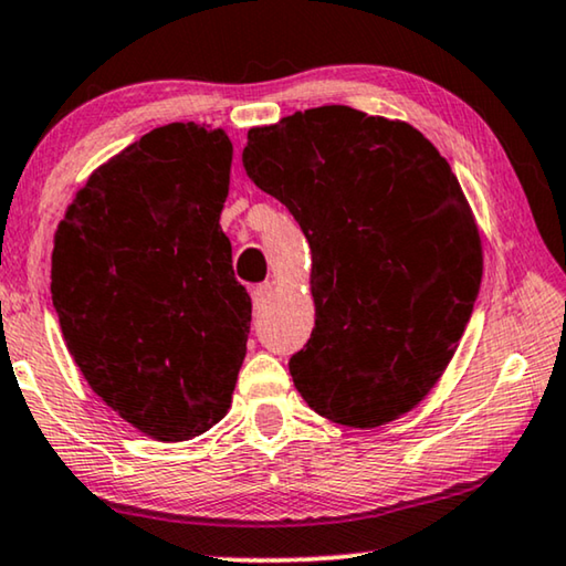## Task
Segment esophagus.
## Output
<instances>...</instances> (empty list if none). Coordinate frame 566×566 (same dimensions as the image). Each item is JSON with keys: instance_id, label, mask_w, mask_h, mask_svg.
<instances>
[{"instance_id": "1", "label": "esophagus", "mask_w": 566, "mask_h": 566, "mask_svg": "<svg viewBox=\"0 0 566 566\" xmlns=\"http://www.w3.org/2000/svg\"><path fill=\"white\" fill-rule=\"evenodd\" d=\"M250 295H253V306H255V311H260V308L265 306L268 301H271L273 285H271V283H260V285H255L253 291H250Z\"/></svg>"}]
</instances>
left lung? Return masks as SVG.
<instances>
[{
  "label": "left lung",
  "mask_w": 566,
  "mask_h": 566,
  "mask_svg": "<svg viewBox=\"0 0 566 566\" xmlns=\"http://www.w3.org/2000/svg\"><path fill=\"white\" fill-rule=\"evenodd\" d=\"M242 167L313 253L316 326L289 361L295 389L346 428L410 412L453 359L483 275L450 164L405 120L321 106L250 128Z\"/></svg>",
  "instance_id": "1"
}]
</instances>
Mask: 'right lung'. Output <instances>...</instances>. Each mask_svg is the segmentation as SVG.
<instances>
[{
    "mask_svg": "<svg viewBox=\"0 0 566 566\" xmlns=\"http://www.w3.org/2000/svg\"><path fill=\"white\" fill-rule=\"evenodd\" d=\"M232 144L159 126L95 169L57 224L52 306L91 389L161 442L228 415L248 352L250 295L220 228Z\"/></svg>",
    "mask_w": 566,
    "mask_h": 566,
    "instance_id": "right-lung-1",
    "label": "right lung"
}]
</instances>
